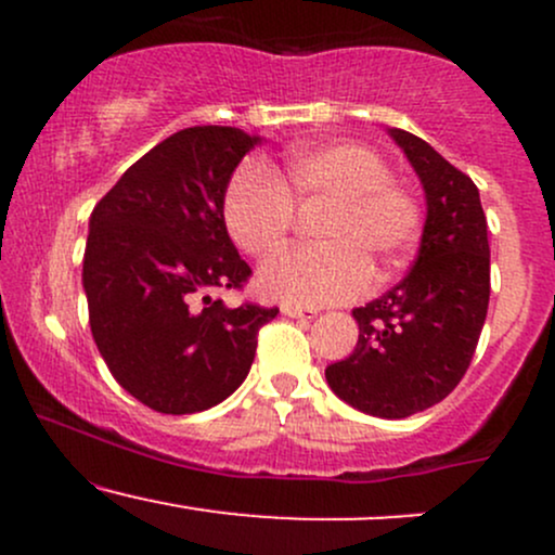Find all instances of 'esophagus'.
<instances>
[{
	"instance_id": "1",
	"label": "esophagus",
	"mask_w": 555,
	"mask_h": 555,
	"mask_svg": "<svg viewBox=\"0 0 555 555\" xmlns=\"http://www.w3.org/2000/svg\"><path fill=\"white\" fill-rule=\"evenodd\" d=\"M282 313L289 318H315L313 308H299V305H284Z\"/></svg>"
}]
</instances>
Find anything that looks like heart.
I'll list each match as a JSON object with an SVG mask.
<instances>
[{
	"instance_id": "obj_1",
	"label": "heart",
	"mask_w": 555,
	"mask_h": 555,
	"mask_svg": "<svg viewBox=\"0 0 555 555\" xmlns=\"http://www.w3.org/2000/svg\"><path fill=\"white\" fill-rule=\"evenodd\" d=\"M287 188L284 189L283 184ZM315 245L273 258L260 273L266 295L289 305H334L354 299L378 276L397 271L423 234V201L388 175L386 158L358 140H328L292 151L284 182L260 158H245L224 190V224L240 250L269 258L295 224V206H321Z\"/></svg>"
}]
</instances>
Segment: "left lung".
Segmentation results:
<instances>
[{"instance_id": "8db88e82", "label": "left lung", "mask_w": 555, "mask_h": 555, "mask_svg": "<svg viewBox=\"0 0 555 555\" xmlns=\"http://www.w3.org/2000/svg\"><path fill=\"white\" fill-rule=\"evenodd\" d=\"M428 197L415 266L354 310V352L326 367L334 393L360 412L401 420L454 391L488 315L490 247L477 184L423 138L391 130Z\"/></svg>"}]
</instances>
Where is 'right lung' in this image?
I'll return each instance as SVG.
<instances>
[{
    "label": "right lung",
    "mask_w": 555,
    "mask_h": 555,
    "mask_svg": "<svg viewBox=\"0 0 555 555\" xmlns=\"http://www.w3.org/2000/svg\"><path fill=\"white\" fill-rule=\"evenodd\" d=\"M258 143L197 125L138 158L95 203L82 258L88 321L117 384L162 415H193L245 380L279 308H227L253 276L227 234L224 190Z\"/></svg>",
    "instance_id": "add662e5"
}]
</instances>
